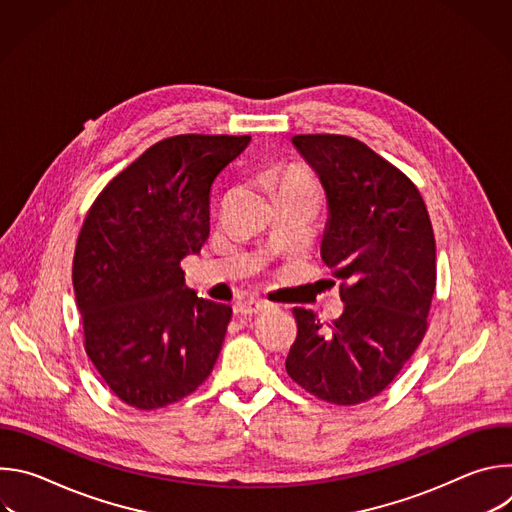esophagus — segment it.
Segmentation results:
<instances>
[{
    "instance_id": "1",
    "label": "esophagus",
    "mask_w": 512,
    "mask_h": 512,
    "mask_svg": "<svg viewBox=\"0 0 512 512\" xmlns=\"http://www.w3.org/2000/svg\"><path fill=\"white\" fill-rule=\"evenodd\" d=\"M267 310H269V304L265 300H245V302H237V306H235V312L245 314V316L263 314Z\"/></svg>"
}]
</instances>
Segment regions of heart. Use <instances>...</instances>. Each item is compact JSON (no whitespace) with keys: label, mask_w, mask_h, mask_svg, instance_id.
Returning a JSON list of instances; mask_svg holds the SVG:
<instances>
[{"label":"heart","mask_w":512,"mask_h":512,"mask_svg":"<svg viewBox=\"0 0 512 512\" xmlns=\"http://www.w3.org/2000/svg\"><path fill=\"white\" fill-rule=\"evenodd\" d=\"M281 188H302V190H316L314 186V180L304 172V170H298V168H291L285 172L283 180H281Z\"/></svg>","instance_id":"b5f03b06"}]
</instances>
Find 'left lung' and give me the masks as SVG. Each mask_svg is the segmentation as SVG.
<instances>
[{"label": "left lung", "mask_w": 512, "mask_h": 512, "mask_svg": "<svg viewBox=\"0 0 512 512\" xmlns=\"http://www.w3.org/2000/svg\"><path fill=\"white\" fill-rule=\"evenodd\" d=\"M291 143L326 192L320 255L342 281L344 312L324 328L312 310L294 308L285 371L318 399L356 405L397 377L427 330L433 229L415 184L369 145L328 133Z\"/></svg>", "instance_id": "obj_1"}]
</instances>
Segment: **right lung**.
<instances>
[{
	"label": "right lung",
	"mask_w": 512,
	"mask_h": 512,
	"mask_svg": "<svg viewBox=\"0 0 512 512\" xmlns=\"http://www.w3.org/2000/svg\"><path fill=\"white\" fill-rule=\"evenodd\" d=\"M249 135H176L117 174L93 202L72 261L85 350L127 405L158 409L206 381L233 308L198 298L180 261L210 233V186Z\"/></svg>",
	"instance_id": "obj_1"
}]
</instances>
